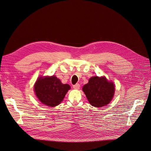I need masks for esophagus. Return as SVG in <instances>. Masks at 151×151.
<instances>
[{
	"instance_id": "34e87169",
	"label": "esophagus",
	"mask_w": 151,
	"mask_h": 151,
	"mask_svg": "<svg viewBox=\"0 0 151 151\" xmlns=\"http://www.w3.org/2000/svg\"><path fill=\"white\" fill-rule=\"evenodd\" d=\"M73 89L78 90L80 88V85L79 83H76L73 86Z\"/></svg>"
}]
</instances>
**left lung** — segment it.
I'll return each instance as SVG.
<instances>
[{"mask_svg":"<svg viewBox=\"0 0 151 151\" xmlns=\"http://www.w3.org/2000/svg\"><path fill=\"white\" fill-rule=\"evenodd\" d=\"M86 96L92 106L99 108L108 105L114 97L115 86L105 77L93 76L82 88Z\"/></svg>","mask_w":151,"mask_h":151,"instance_id":"1","label":"left lung"}]
</instances>
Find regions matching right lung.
Masks as SVG:
<instances>
[{"label": "right lung", "instance_id": "add662e5", "mask_svg": "<svg viewBox=\"0 0 151 151\" xmlns=\"http://www.w3.org/2000/svg\"><path fill=\"white\" fill-rule=\"evenodd\" d=\"M70 86L62 84L56 76L39 78L34 89L36 96L44 105L54 107L62 101Z\"/></svg>", "mask_w": 151, "mask_h": 151}]
</instances>
